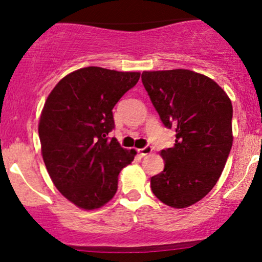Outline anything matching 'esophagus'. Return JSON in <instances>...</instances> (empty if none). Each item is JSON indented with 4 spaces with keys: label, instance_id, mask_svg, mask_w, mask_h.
<instances>
[{
    "label": "esophagus",
    "instance_id": "obj_1",
    "mask_svg": "<svg viewBox=\"0 0 262 262\" xmlns=\"http://www.w3.org/2000/svg\"><path fill=\"white\" fill-rule=\"evenodd\" d=\"M151 151H152V148L150 145H146V146H144V148L138 150V152H139L141 156H146V155L151 154Z\"/></svg>",
    "mask_w": 262,
    "mask_h": 262
}]
</instances>
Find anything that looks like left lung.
Returning <instances> with one entry per match:
<instances>
[{
	"label": "left lung",
	"mask_w": 262,
	"mask_h": 262,
	"mask_svg": "<svg viewBox=\"0 0 262 262\" xmlns=\"http://www.w3.org/2000/svg\"><path fill=\"white\" fill-rule=\"evenodd\" d=\"M141 81L161 122L176 133L161 150L164 171L151 177L152 193L173 208L201 201L222 175L233 145V106L209 77L176 69L144 71Z\"/></svg>",
	"instance_id": "1"
}]
</instances>
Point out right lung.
Masks as SVG:
<instances>
[{
    "label": "right lung",
    "mask_w": 262,
    "mask_h": 262,
    "mask_svg": "<svg viewBox=\"0 0 262 262\" xmlns=\"http://www.w3.org/2000/svg\"><path fill=\"white\" fill-rule=\"evenodd\" d=\"M139 73L89 66L66 75L45 101L39 121L41 155L60 193L82 209H96L116 194L118 175L134 160L108 133L113 107L137 85Z\"/></svg>",
    "instance_id": "1"
}]
</instances>
